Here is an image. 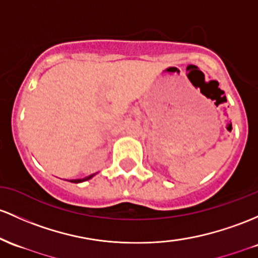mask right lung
<instances>
[{
	"label": "right lung",
	"mask_w": 258,
	"mask_h": 258,
	"mask_svg": "<svg viewBox=\"0 0 258 258\" xmlns=\"http://www.w3.org/2000/svg\"><path fill=\"white\" fill-rule=\"evenodd\" d=\"M93 175H90V176H88V177H86V179H82V180H72V182H75V183H78V182H82V181H86V180H89L90 177H92Z\"/></svg>",
	"instance_id": "add662e5"
}]
</instances>
